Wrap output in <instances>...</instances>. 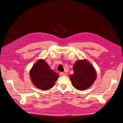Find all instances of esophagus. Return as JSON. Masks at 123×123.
I'll return each instance as SVG.
<instances>
[{"label": "esophagus", "mask_w": 123, "mask_h": 123, "mask_svg": "<svg viewBox=\"0 0 123 123\" xmlns=\"http://www.w3.org/2000/svg\"><path fill=\"white\" fill-rule=\"evenodd\" d=\"M59 74H60L61 76H66L67 75L66 73H64V72H61L60 73H59Z\"/></svg>", "instance_id": "34e87169"}]
</instances>
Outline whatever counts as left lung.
Masks as SVG:
<instances>
[{"mask_svg": "<svg viewBox=\"0 0 123 123\" xmlns=\"http://www.w3.org/2000/svg\"><path fill=\"white\" fill-rule=\"evenodd\" d=\"M74 73L70 75L74 87L79 90H86L93 84L96 78V71L86 59L77 61L73 66Z\"/></svg>", "mask_w": 123, "mask_h": 123, "instance_id": "1", "label": "left lung"}]
</instances>
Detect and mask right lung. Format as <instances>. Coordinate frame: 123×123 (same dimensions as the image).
Segmentation results:
<instances>
[{
  "label": "right lung",
  "mask_w": 123,
  "mask_h": 123,
  "mask_svg": "<svg viewBox=\"0 0 123 123\" xmlns=\"http://www.w3.org/2000/svg\"><path fill=\"white\" fill-rule=\"evenodd\" d=\"M30 76L36 87L45 91L52 88L59 77L58 74L51 70L46 61L43 59H39L32 67Z\"/></svg>",
  "instance_id": "obj_1"
}]
</instances>
